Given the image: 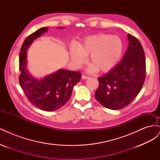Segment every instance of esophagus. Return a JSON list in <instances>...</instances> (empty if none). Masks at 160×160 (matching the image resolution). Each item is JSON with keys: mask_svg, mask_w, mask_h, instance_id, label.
Returning <instances> with one entry per match:
<instances>
[{"mask_svg": "<svg viewBox=\"0 0 160 160\" xmlns=\"http://www.w3.org/2000/svg\"><path fill=\"white\" fill-rule=\"evenodd\" d=\"M81 78L83 79H88L89 77L88 76L85 75H82V77H81Z\"/></svg>", "mask_w": 160, "mask_h": 160, "instance_id": "esophagus-1", "label": "esophagus"}]
</instances>
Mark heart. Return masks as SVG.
<instances>
[{"label": "heart", "instance_id": "heart-1", "mask_svg": "<svg viewBox=\"0 0 160 160\" xmlns=\"http://www.w3.org/2000/svg\"><path fill=\"white\" fill-rule=\"evenodd\" d=\"M123 47V41L119 37L99 34L85 38L78 47H72L70 51L71 59L79 67L85 62L86 56L89 55L91 64L88 71L93 72L98 69L102 72L108 71L119 62Z\"/></svg>", "mask_w": 160, "mask_h": 160}]
</instances>
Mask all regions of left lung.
<instances>
[{"mask_svg":"<svg viewBox=\"0 0 160 160\" xmlns=\"http://www.w3.org/2000/svg\"><path fill=\"white\" fill-rule=\"evenodd\" d=\"M119 63L98 78L95 98L103 107L118 110L128 105L141 91L146 78V57L140 42L130 34Z\"/></svg>","mask_w":160,"mask_h":160,"instance_id":"1","label":"left lung"}]
</instances>
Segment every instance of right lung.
<instances>
[{
  "mask_svg": "<svg viewBox=\"0 0 160 160\" xmlns=\"http://www.w3.org/2000/svg\"><path fill=\"white\" fill-rule=\"evenodd\" d=\"M48 29V27L41 28L24 41L19 54V83L32 105L43 111H52L61 108L69 100L72 88L81 80V74L79 71L60 69L43 78L37 79L30 73L27 60L28 48Z\"/></svg>",
  "mask_w": 160,
  "mask_h": 160,
  "instance_id": "obj_1",
  "label": "right lung"
}]
</instances>
